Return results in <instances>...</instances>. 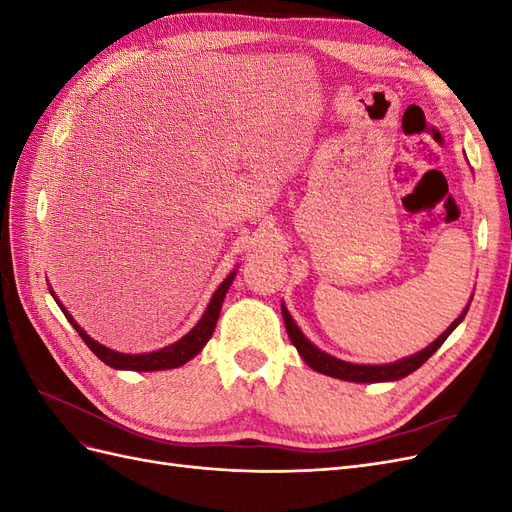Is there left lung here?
Segmentation results:
<instances>
[{
    "label": "left lung",
    "mask_w": 512,
    "mask_h": 512,
    "mask_svg": "<svg viewBox=\"0 0 512 512\" xmlns=\"http://www.w3.org/2000/svg\"><path fill=\"white\" fill-rule=\"evenodd\" d=\"M472 303V299H470ZM470 303L466 305V309L459 314V318H455L451 322V327H448L438 339H433V342L423 348L421 352L416 354H410L406 356V359H399L395 363H384V365H359V363H348V361H342L337 359V356L333 354H327L324 350H320L318 346H314L309 339L303 335V331L297 327V322H294V318L290 316V312L286 309V305L282 303V316H284V324H286V331H288V337L292 346L297 348V352L301 354V359L312 367L314 371H318V374H324V376H331V378H337V380H346V382H395V380H401L410 376L412 371H416L418 367H421L429 356L436 352L444 342L446 337L451 335L461 320L466 318L468 309H470Z\"/></svg>",
    "instance_id": "obj_1"
}]
</instances>
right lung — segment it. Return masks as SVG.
<instances>
[{
  "mask_svg": "<svg viewBox=\"0 0 512 512\" xmlns=\"http://www.w3.org/2000/svg\"><path fill=\"white\" fill-rule=\"evenodd\" d=\"M237 275V269L232 271L226 280L218 286V290L213 292V297L205 309V314L200 316V320L194 324L190 333H185L181 339H177V342L168 344L160 350H153V352H143V354H126V352H117L113 348H106L102 346L100 342H96V339H91L81 327L79 322H76L72 318V314L68 312V309L61 305V301L55 297L53 288L51 294L55 303L59 305L61 312H64V316L68 318V322L72 324V327L76 329V333H79L83 337V342L89 346V350L94 352L98 359L102 363H106L108 367L113 369H126V371H160V369H175V367H181L188 363L190 359H194V356L203 350L207 346V342L211 339L213 331H215V324H218V318H220V309H222V303H224V297L226 292L232 284V280H235Z\"/></svg>",
  "mask_w": 512,
  "mask_h": 512,
  "instance_id": "obj_1",
  "label": "right lung"
}]
</instances>
